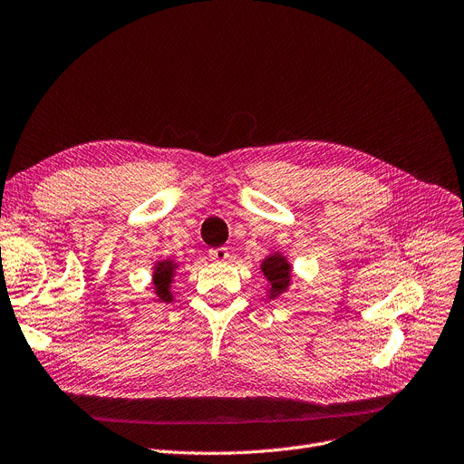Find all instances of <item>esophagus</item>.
I'll return each instance as SVG.
<instances>
[{"mask_svg": "<svg viewBox=\"0 0 464 464\" xmlns=\"http://www.w3.org/2000/svg\"><path fill=\"white\" fill-rule=\"evenodd\" d=\"M228 256H230V253L227 247H218V249L209 251V258L215 262H225V260H228Z\"/></svg>", "mask_w": 464, "mask_h": 464, "instance_id": "obj_1", "label": "esophagus"}]
</instances>
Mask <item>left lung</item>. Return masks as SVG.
Returning <instances> with one entry per match:
<instances>
[{
  "mask_svg": "<svg viewBox=\"0 0 464 464\" xmlns=\"http://www.w3.org/2000/svg\"><path fill=\"white\" fill-rule=\"evenodd\" d=\"M260 272L266 279V296L270 300L281 298L293 283V264L281 251L270 253L260 262Z\"/></svg>",
  "mask_w": 464,
  "mask_h": 464,
  "instance_id": "obj_1",
  "label": "left lung"
}]
</instances>
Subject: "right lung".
I'll return each instance as SVG.
<instances>
[{"mask_svg": "<svg viewBox=\"0 0 464 464\" xmlns=\"http://www.w3.org/2000/svg\"><path fill=\"white\" fill-rule=\"evenodd\" d=\"M179 268V262H175L171 258H164L154 262L152 266V286H154V295H157L162 302H173V293H171V283L175 277V272Z\"/></svg>", "mask_w": 464, "mask_h": 464, "instance_id": "right-lung-1", "label": "right lung"}]
</instances>
